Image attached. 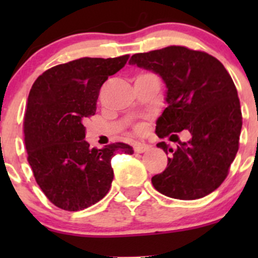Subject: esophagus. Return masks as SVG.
I'll return each instance as SVG.
<instances>
[{"mask_svg":"<svg viewBox=\"0 0 258 258\" xmlns=\"http://www.w3.org/2000/svg\"><path fill=\"white\" fill-rule=\"evenodd\" d=\"M150 148V146L146 144H136L135 145V152L137 153H144Z\"/></svg>","mask_w":258,"mask_h":258,"instance_id":"obj_1","label":"esophagus"}]
</instances>
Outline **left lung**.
Wrapping results in <instances>:
<instances>
[{"instance_id":"left-lung-1","label":"left lung","mask_w":258,"mask_h":258,"mask_svg":"<svg viewBox=\"0 0 258 258\" xmlns=\"http://www.w3.org/2000/svg\"><path fill=\"white\" fill-rule=\"evenodd\" d=\"M128 63L157 74L167 87V107L156 121V135H170L173 141L175 132L186 130L191 136L176 151L158 142L171 157L166 170L151 179L153 187L177 200L210 195L227 177L242 128L240 100L227 70L206 52L182 46L136 53Z\"/></svg>"}]
</instances>
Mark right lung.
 <instances>
[{"label": "right lung", "instance_id": "add662e5", "mask_svg": "<svg viewBox=\"0 0 258 258\" xmlns=\"http://www.w3.org/2000/svg\"><path fill=\"white\" fill-rule=\"evenodd\" d=\"M128 57H83L52 67L32 85L23 119L27 160L37 184L59 209L80 211L97 204L110 191L113 156L134 153L122 142L90 148L83 126L96 112L101 86Z\"/></svg>", "mask_w": 258, "mask_h": 258}]
</instances>
